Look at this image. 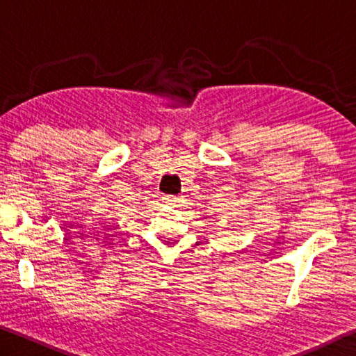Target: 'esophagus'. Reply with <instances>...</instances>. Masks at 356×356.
Wrapping results in <instances>:
<instances>
[{
    "label": "esophagus",
    "mask_w": 356,
    "mask_h": 356,
    "mask_svg": "<svg viewBox=\"0 0 356 356\" xmlns=\"http://www.w3.org/2000/svg\"><path fill=\"white\" fill-rule=\"evenodd\" d=\"M163 200L165 202L170 204V206H174V207L180 206V196H165Z\"/></svg>",
    "instance_id": "34e87169"
}]
</instances>
